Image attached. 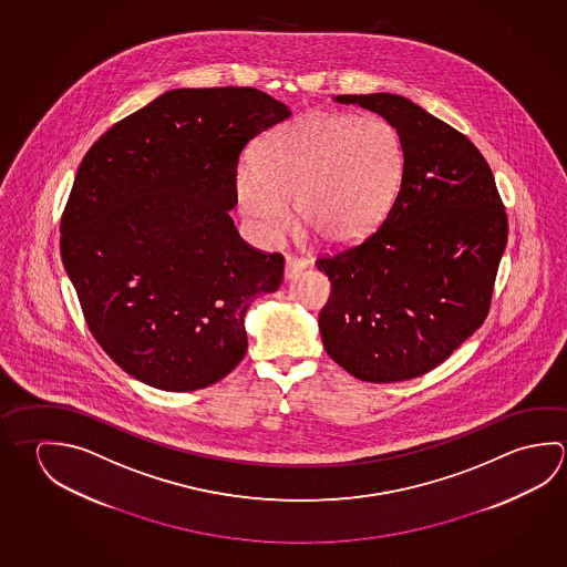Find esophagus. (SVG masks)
Returning a JSON list of instances; mask_svg holds the SVG:
<instances>
[{
    "label": "esophagus",
    "instance_id": "obj_1",
    "mask_svg": "<svg viewBox=\"0 0 567 567\" xmlns=\"http://www.w3.org/2000/svg\"><path fill=\"white\" fill-rule=\"evenodd\" d=\"M305 269H307V260L295 257V255H287V260H285V279H295Z\"/></svg>",
    "mask_w": 567,
    "mask_h": 567
}]
</instances>
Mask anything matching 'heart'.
<instances>
[{
	"instance_id": "1",
	"label": "heart",
	"mask_w": 567,
	"mask_h": 567,
	"mask_svg": "<svg viewBox=\"0 0 567 567\" xmlns=\"http://www.w3.org/2000/svg\"><path fill=\"white\" fill-rule=\"evenodd\" d=\"M406 171L396 127L377 115L312 113L260 141L235 175L239 210L262 239L287 229L290 200L300 223L328 245L364 239L384 220Z\"/></svg>"
}]
</instances>
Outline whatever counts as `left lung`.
Wrapping results in <instances>:
<instances>
[{"instance_id":"left-lung-1","label":"left lung","mask_w":567,"mask_h":567,"mask_svg":"<svg viewBox=\"0 0 567 567\" xmlns=\"http://www.w3.org/2000/svg\"><path fill=\"white\" fill-rule=\"evenodd\" d=\"M396 127L406 171L367 239L320 257L330 298L318 327L328 357L364 382H400L442 364L484 324L507 217L476 145L392 93L338 95Z\"/></svg>"}]
</instances>
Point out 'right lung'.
Masks as SVG:
<instances>
[{
    "mask_svg": "<svg viewBox=\"0 0 567 567\" xmlns=\"http://www.w3.org/2000/svg\"><path fill=\"white\" fill-rule=\"evenodd\" d=\"M290 117L252 87L173 90L115 123L81 161L61 217V260L100 347L167 392L227 377L247 352L245 312L285 259L240 239V151Z\"/></svg>",
    "mask_w": 567,
    "mask_h": 567,
    "instance_id": "right-lung-1",
    "label": "right lung"
}]
</instances>
